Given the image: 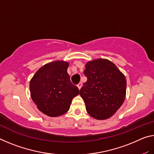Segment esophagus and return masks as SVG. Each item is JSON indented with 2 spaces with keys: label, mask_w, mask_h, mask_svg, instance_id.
Returning a JSON list of instances; mask_svg holds the SVG:
<instances>
[{
  "label": "esophagus",
  "mask_w": 154,
  "mask_h": 154,
  "mask_svg": "<svg viewBox=\"0 0 154 154\" xmlns=\"http://www.w3.org/2000/svg\"><path fill=\"white\" fill-rule=\"evenodd\" d=\"M82 85H83V84H82V83H78V85H77V87H78V88H79V89L80 90L81 88H82Z\"/></svg>",
  "instance_id": "obj_1"
}]
</instances>
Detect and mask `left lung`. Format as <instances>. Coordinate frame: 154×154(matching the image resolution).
I'll return each instance as SVG.
<instances>
[{
    "label": "left lung",
    "instance_id": "1",
    "mask_svg": "<svg viewBox=\"0 0 154 154\" xmlns=\"http://www.w3.org/2000/svg\"><path fill=\"white\" fill-rule=\"evenodd\" d=\"M87 82L83 83L80 96L86 111L99 120L108 119L123 104L126 97V79L115 64L99 58L88 62L83 71Z\"/></svg>",
    "mask_w": 154,
    "mask_h": 154
}]
</instances>
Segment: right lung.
Wrapping results in <instances>:
<instances>
[{
  "mask_svg": "<svg viewBox=\"0 0 154 154\" xmlns=\"http://www.w3.org/2000/svg\"><path fill=\"white\" fill-rule=\"evenodd\" d=\"M69 63L54 61L41 67L30 82V96L38 110L58 117L69 110L71 101L79 94L68 74Z\"/></svg>",
  "mask_w": 154,
  "mask_h": 154,
  "instance_id": "right-lung-1",
  "label": "right lung"
}]
</instances>
